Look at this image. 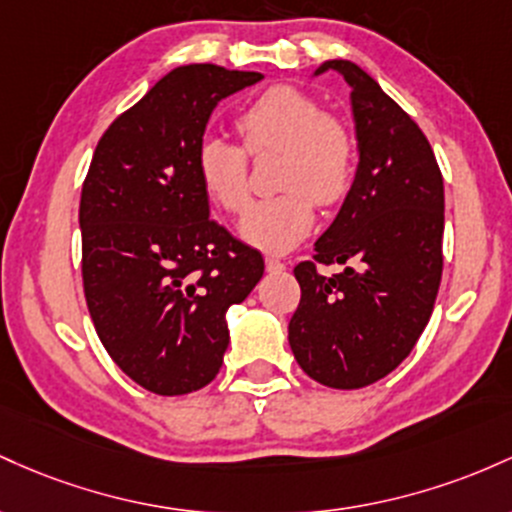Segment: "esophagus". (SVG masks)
I'll list each match as a JSON object with an SVG mask.
<instances>
[{
    "label": "esophagus",
    "mask_w": 512,
    "mask_h": 512,
    "mask_svg": "<svg viewBox=\"0 0 512 512\" xmlns=\"http://www.w3.org/2000/svg\"><path fill=\"white\" fill-rule=\"evenodd\" d=\"M266 271H271V273L285 271V263L275 256H266Z\"/></svg>",
    "instance_id": "1"
}]
</instances>
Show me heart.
Wrapping results in <instances>:
<instances>
[{
  "label": "heart",
  "instance_id": "b5f03b06",
  "mask_svg": "<svg viewBox=\"0 0 512 512\" xmlns=\"http://www.w3.org/2000/svg\"><path fill=\"white\" fill-rule=\"evenodd\" d=\"M241 147L208 137L198 147V176L212 203L244 212L251 203V159L280 154L278 198L258 203L241 217L239 234L263 251H287L314 225V203H341L355 176V137L341 118L321 111L307 91L278 84L258 94L239 113Z\"/></svg>",
  "mask_w": 512,
  "mask_h": 512
}]
</instances>
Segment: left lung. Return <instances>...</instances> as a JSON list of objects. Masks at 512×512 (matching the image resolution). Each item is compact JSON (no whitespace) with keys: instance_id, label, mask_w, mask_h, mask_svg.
<instances>
[{"instance_id":"1","label":"left lung","mask_w":512,"mask_h":512,"mask_svg":"<svg viewBox=\"0 0 512 512\" xmlns=\"http://www.w3.org/2000/svg\"><path fill=\"white\" fill-rule=\"evenodd\" d=\"M350 86L358 171L314 256L295 266L302 297L287 341L312 380L360 389L404 363L442 278L445 188L428 137L365 70L329 60ZM338 262L341 274L321 276Z\"/></svg>"}]
</instances>
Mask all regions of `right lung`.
Segmentation results:
<instances>
[{"label": "right lung", "instance_id": "right-lung-1", "mask_svg": "<svg viewBox=\"0 0 512 512\" xmlns=\"http://www.w3.org/2000/svg\"><path fill=\"white\" fill-rule=\"evenodd\" d=\"M263 74L176 67L103 132L82 186V280L120 370L162 396L215 380L225 314L263 278V256L210 220L198 147L212 108Z\"/></svg>", "mask_w": 512, "mask_h": 512}]
</instances>
